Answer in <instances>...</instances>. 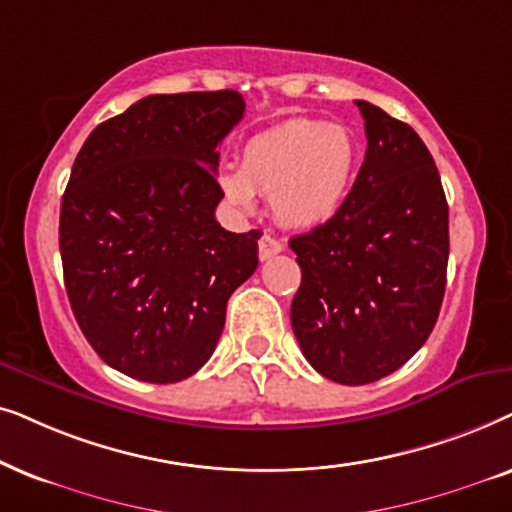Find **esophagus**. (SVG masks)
<instances>
[{
  "label": "esophagus",
  "mask_w": 512,
  "mask_h": 512,
  "mask_svg": "<svg viewBox=\"0 0 512 512\" xmlns=\"http://www.w3.org/2000/svg\"><path fill=\"white\" fill-rule=\"evenodd\" d=\"M257 248H260V260H271V257H276L278 252H283V243L278 241L276 236L271 234H264L260 238V243H257Z\"/></svg>",
  "instance_id": "esophagus-1"
}]
</instances>
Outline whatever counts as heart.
<instances>
[{"mask_svg":"<svg viewBox=\"0 0 512 512\" xmlns=\"http://www.w3.org/2000/svg\"><path fill=\"white\" fill-rule=\"evenodd\" d=\"M356 163L358 145L349 128L292 119L250 138L241 170L224 168L217 180L231 206L250 210L257 192L271 196L285 227L313 229L344 206Z\"/></svg>","mask_w":512,"mask_h":512,"instance_id":"b5f03b06","label":"heart"}]
</instances>
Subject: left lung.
Instances as JSON below:
<instances>
[{
    "label": "left lung",
    "instance_id": "1",
    "mask_svg": "<svg viewBox=\"0 0 512 512\" xmlns=\"http://www.w3.org/2000/svg\"><path fill=\"white\" fill-rule=\"evenodd\" d=\"M367 152L339 213L290 238L302 285L292 330L304 358L346 386L372 384L426 344L447 283L449 208L412 126L356 100Z\"/></svg>",
    "mask_w": 512,
    "mask_h": 512
}]
</instances>
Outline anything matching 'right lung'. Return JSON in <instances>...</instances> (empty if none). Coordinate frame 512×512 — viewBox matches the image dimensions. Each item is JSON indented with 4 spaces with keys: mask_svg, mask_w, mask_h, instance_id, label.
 <instances>
[{
    "mask_svg": "<svg viewBox=\"0 0 512 512\" xmlns=\"http://www.w3.org/2000/svg\"><path fill=\"white\" fill-rule=\"evenodd\" d=\"M236 91L147 95L102 121L60 203L74 318L109 367L149 384L199 372L227 302L255 274L262 231L220 227L217 145L243 119Z\"/></svg>",
    "mask_w": 512,
    "mask_h": 512,
    "instance_id": "1",
    "label": "right lung"
}]
</instances>
